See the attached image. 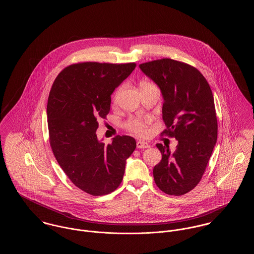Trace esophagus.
Returning <instances> with one entry per match:
<instances>
[{
    "mask_svg": "<svg viewBox=\"0 0 254 254\" xmlns=\"http://www.w3.org/2000/svg\"><path fill=\"white\" fill-rule=\"evenodd\" d=\"M136 145H137L138 148H147V147H149V145L146 142H143V141H138Z\"/></svg>",
    "mask_w": 254,
    "mask_h": 254,
    "instance_id": "1",
    "label": "esophagus"
}]
</instances>
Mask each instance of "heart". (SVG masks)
I'll list each match as a JSON object with an SVG mask.
<instances>
[{"label":"heart","mask_w":254,"mask_h":254,"mask_svg":"<svg viewBox=\"0 0 254 254\" xmlns=\"http://www.w3.org/2000/svg\"><path fill=\"white\" fill-rule=\"evenodd\" d=\"M153 84L149 83V82H142L140 86H145V85H151ZM122 91V86H119L112 97V101L113 103H117L118 99L120 96V93ZM149 123L148 119H143V118H139V117H133L128 119L127 121L125 123V127L129 131V132L134 133L138 136H144L146 134L147 131V125Z\"/></svg>","instance_id":"1"}]
</instances>
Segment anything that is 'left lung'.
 I'll return each instance as SVG.
<instances>
[{"instance_id":"1","label":"left lung","mask_w":254,"mask_h":254,"mask_svg":"<svg viewBox=\"0 0 254 254\" xmlns=\"http://www.w3.org/2000/svg\"><path fill=\"white\" fill-rule=\"evenodd\" d=\"M154 81L164 97L161 135L178 140L171 154L169 147L156 146L162 160L153 169L158 188L180 196L201 181L217 141V117L212 91L203 74L192 65L169 58L139 64Z\"/></svg>"}]
</instances>
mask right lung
Instances as JSON below:
<instances>
[{
    "label": "right lung",
    "instance_id": "add662e5",
    "mask_svg": "<svg viewBox=\"0 0 254 254\" xmlns=\"http://www.w3.org/2000/svg\"><path fill=\"white\" fill-rule=\"evenodd\" d=\"M135 66L77 63L64 67L51 86L47 113L52 152L69 180L90 195L111 193L120 186L126 160L136 148L130 136L117 135L106 145L96 135L98 120L110 110V95Z\"/></svg>",
    "mask_w": 254,
    "mask_h": 254
}]
</instances>
